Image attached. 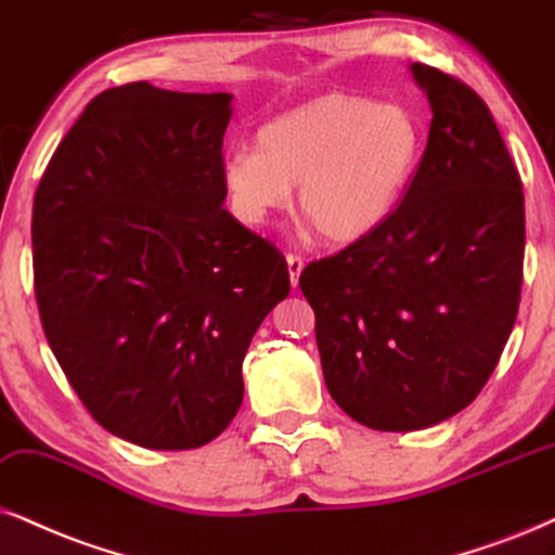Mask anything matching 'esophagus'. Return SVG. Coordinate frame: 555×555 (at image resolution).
<instances>
[{"label":"esophagus","instance_id":"obj_1","mask_svg":"<svg viewBox=\"0 0 555 555\" xmlns=\"http://www.w3.org/2000/svg\"><path fill=\"white\" fill-rule=\"evenodd\" d=\"M286 266H289V279H292V286L299 284V273L305 269V261H301V256L297 254H286Z\"/></svg>","mask_w":555,"mask_h":555}]
</instances>
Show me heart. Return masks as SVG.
I'll list each match as a JSON object with an SVG mask.
<instances>
[{
	"label": "heart",
	"instance_id": "obj_1",
	"mask_svg": "<svg viewBox=\"0 0 555 555\" xmlns=\"http://www.w3.org/2000/svg\"><path fill=\"white\" fill-rule=\"evenodd\" d=\"M423 156V125L404 104L322 94L271 117L254 151L228 156L222 179L248 222L289 202L320 241L353 245L395 215Z\"/></svg>",
	"mask_w": 555,
	"mask_h": 555
}]
</instances>
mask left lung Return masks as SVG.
Segmentation results:
<instances>
[{
  "instance_id": "obj_1",
  "label": "left lung",
  "mask_w": 555,
  "mask_h": 555,
  "mask_svg": "<svg viewBox=\"0 0 555 555\" xmlns=\"http://www.w3.org/2000/svg\"><path fill=\"white\" fill-rule=\"evenodd\" d=\"M430 135L395 215L305 266L330 397L371 430H423L479 397L520 307L525 194L487 102L412 63Z\"/></svg>"
}]
</instances>
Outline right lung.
<instances>
[{"label":"right lung","instance_id":"add662e5","mask_svg":"<svg viewBox=\"0 0 555 555\" xmlns=\"http://www.w3.org/2000/svg\"><path fill=\"white\" fill-rule=\"evenodd\" d=\"M230 100L149 81L102 91L33 202L48 346L104 430L156 451L225 430L245 350L289 294L282 250L222 209Z\"/></svg>","mask_w":555,"mask_h":555}]
</instances>
